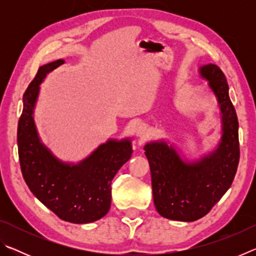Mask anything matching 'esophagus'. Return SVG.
<instances>
[{
	"mask_svg": "<svg viewBox=\"0 0 256 256\" xmlns=\"http://www.w3.org/2000/svg\"><path fill=\"white\" fill-rule=\"evenodd\" d=\"M148 134V128L144 124H138L136 128V136L138 138H144Z\"/></svg>",
	"mask_w": 256,
	"mask_h": 256,
	"instance_id": "obj_1",
	"label": "esophagus"
}]
</instances>
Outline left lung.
I'll list each match as a JSON object with an SVG mask.
<instances>
[{
	"instance_id": "1",
	"label": "left lung",
	"mask_w": 256,
	"mask_h": 256,
	"mask_svg": "<svg viewBox=\"0 0 256 256\" xmlns=\"http://www.w3.org/2000/svg\"><path fill=\"white\" fill-rule=\"evenodd\" d=\"M198 74L208 81L220 110L222 138L216 148L188 162L164 140L144 146L156 209L164 218L176 222L204 216L230 188L240 162L238 120L226 76L211 63L200 66Z\"/></svg>"
}]
</instances>
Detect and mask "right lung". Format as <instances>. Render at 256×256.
<instances>
[{"mask_svg": "<svg viewBox=\"0 0 256 256\" xmlns=\"http://www.w3.org/2000/svg\"><path fill=\"white\" fill-rule=\"evenodd\" d=\"M64 62L60 58L40 66L26 90L16 138L19 160L26 183L42 204L66 222L88 224L107 214L112 180L133 150L128 138H110L88 157L73 164L62 162L40 141L34 118L40 84Z\"/></svg>", "mask_w": 256, "mask_h": 256, "instance_id": "add662e5", "label": "right lung"}]
</instances>
